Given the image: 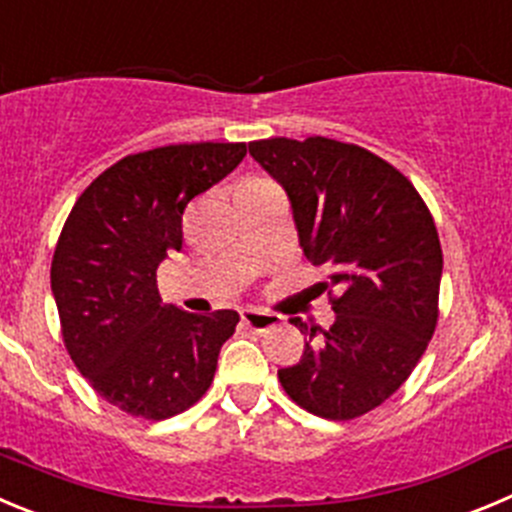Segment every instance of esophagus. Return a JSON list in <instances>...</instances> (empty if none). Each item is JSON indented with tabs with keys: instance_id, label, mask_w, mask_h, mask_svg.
Returning <instances> with one entry per match:
<instances>
[{
	"instance_id": "34e87169",
	"label": "esophagus",
	"mask_w": 512,
	"mask_h": 512,
	"mask_svg": "<svg viewBox=\"0 0 512 512\" xmlns=\"http://www.w3.org/2000/svg\"><path fill=\"white\" fill-rule=\"evenodd\" d=\"M278 315H272V313H265V310H242V323H245L247 328H250L252 333H265L270 331V328L278 326Z\"/></svg>"
}]
</instances>
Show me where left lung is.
Instances as JSON below:
<instances>
[{
  "label": "left lung",
  "instance_id": "8db88e82",
  "mask_svg": "<svg viewBox=\"0 0 512 512\" xmlns=\"http://www.w3.org/2000/svg\"><path fill=\"white\" fill-rule=\"evenodd\" d=\"M290 199L298 242L336 288V321L308 333L303 358L278 371L285 394L323 419L361 417L414 371L437 326L442 247L407 176L353 143L310 136L250 143Z\"/></svg>",
  "mask_w": 512,
  "mask_h": 512
}]
</instances>
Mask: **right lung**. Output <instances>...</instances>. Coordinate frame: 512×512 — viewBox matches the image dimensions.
Wrapping results in <instances>:
<instances>
[{"label":"right lung","instance_id":"right-lung-1","mask_svg":"<svg viewBox=\"0 0 512 512\" xmlns=\"http://www.w3.org/2000/svg\"><path fill=\"white\" fill-rule=\"evenodd\" d=\"M245 143H179L133 154L80 194L52 257L62 338L108 404L169 419L197 404L237 310L197 315L161 303L156 270L181 250L191 199L245 159Z\"/></svg>","mask_w":512,"mask_h":512}]
</instances>
